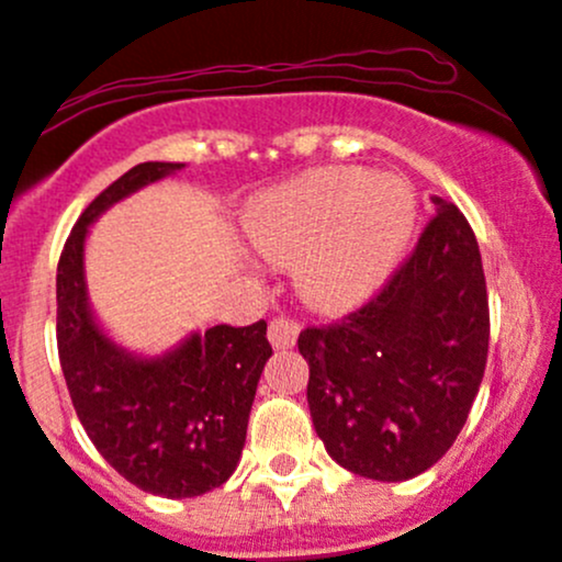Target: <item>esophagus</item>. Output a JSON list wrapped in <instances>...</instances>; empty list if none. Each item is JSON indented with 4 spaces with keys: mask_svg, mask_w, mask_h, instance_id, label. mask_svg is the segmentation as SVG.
<instances>
[{
    "mask_svg": "<svg viewBox=\"0 0 562 562\" xmlns=\"http://www.w3.org/2000/svg\"><path fill=\"white\" fill-rule=\"evenodd\" d=\"M299 323L288 317H274L269 323V341L274 349H291L299 338Z\"/></svg>",
    "mask_w": 562,
    "mask_h": 562,
    "instance_id": "34e87169",
    "label": "esophagus"
}]
</instances>
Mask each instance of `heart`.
Returning a JSON list of instances; mask_svg holds the SVG:
<instances>
[{
	"mask_svg": "<svg viewBox=\"0 0 562 562\" xmlns=\"http://www.w3.org/2000/svg\"><path fill=\"white\" fill-rule=\"evenodd\" d=\"M416 196L397 176L362 168L304 172L252 202V245L274 263H295V288L317 310L368 299L397 267L416 226Z\"/></svg>",
	"mask_w": 562,
	"mask_h": 562,
	"instance_id": "obj_1",
	"label": "heart"
}]
</instances>
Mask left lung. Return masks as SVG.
Instances as JSON below:
<instances>
[{"label": "left lung", "instance_id": "left-lung-1", "mask_svg": "<svg viewBox=\"0 0 562 562\" xmlns=\"http://www.w3.org/2000/svg\"><path fill=\"white\" fill-rule=\"evenodd\" d=\"M437 213L379 293L301 330L312 422L344 470L400 483L429 470L464 427L488 360L491 314L470 221Z\"/></svg>", "mask_w": 562, "mask_h": 562}]
</instances>
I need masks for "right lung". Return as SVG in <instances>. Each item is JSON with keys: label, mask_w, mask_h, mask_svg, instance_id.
I'll list each match as a JSON object with an SVG mask.
<instances>
[{"label": "right lung", "mask_w": 562, "mask_h": 562, "mask_svg": "<svg viewBox=\"0 0 562 562\" xmlns=\"http://www.w3.org/2000/svg\"><path fill=\"white\" fill-rule=\"evenodd\" d=\"M181 168L140 162L103 189L74 224L55 277V336L74 411L122 477L165 498L202 496L232 477L271 357L263 319L194 333L157 360L127 355L92 319L82 269L88 226L114 202Z\"/></svg>", "instance_id": "right-lung-1"}]
</instances>
